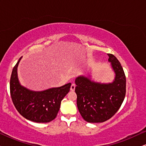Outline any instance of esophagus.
<instances>
[{
	"mask_svg": "<svg viewBox=\"0 0 146 146\" xmlns=\"http://www.w3.org/2000/svg\"><path fill=\"white\" fill-rule=\"evenodd\" d=\"M75 88H76L75 84H72V85H71V86H70V90L72 91V92L74 91Z\"/></svg>",
	"mask_w": 146,
	"mask_h": 146,
	"instance_id": "1",
	"label": "esophagus"
}]
</instances>
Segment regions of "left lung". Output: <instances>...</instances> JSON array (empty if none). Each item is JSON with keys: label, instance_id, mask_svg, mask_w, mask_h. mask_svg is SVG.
Returning a JSON list of instances; mask_svg holds the SVG:
<instances>
[{"label": "left lung", "instance_id": "1", "mask_svg": "<svg viewBox=\"0 0 146 146\" xmlns=\"http://www.w3.org/2000/svg\"><path fill=\"white\" fill-rule=\"evenodd\" d=\"M114 71L113 82L101 84L80 76L76 78L77 107L82 117L90 123H100L117 112L125 96L126 80L123 68L114 55L108 54Z\"/></svg>", "mask_w": 146, "mask_h": 146}]
</instances>
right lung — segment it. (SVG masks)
<instances>
[{
    "mask_svg": "<svg viewBox=\"0 0 146 146\" xmlns=\"http://www.w3.org/2000/svg\"><path fill=\"white\" fill-rule=\"evenodd\" d=\"M21 57L13 68L10 80V91L16 109L26 119L37 123H47L56 117L61 101L69 92L71 84L46 90L35 92L20 84L17 67Z\"/></svg>",
    "mask_w": 146,
    "mask_h": 146,
    "instance_id": "obj_1",
    "label": "right lung"
}]
</instances>
